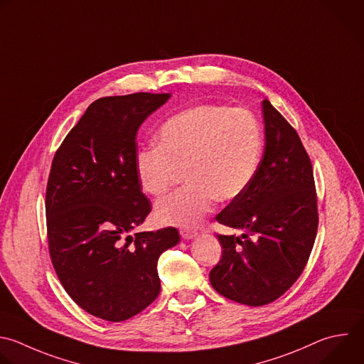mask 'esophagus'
<instances>
[{"label":"esophagus","mask_w":364,"mask_h":364,"mask_svg":"<svg viewBox=\"0 0 364 364\" xmlns=\"http://www.w3.org/2000/svg\"><path fill=\"white\" fill-rule=\"evenodd\" d=\"M180 234H181V237L183 238H186V240H190V238H194V237H197V231L196 230H181L180 231Z\"/></svg>","instance_id":"1"}]
</instances>
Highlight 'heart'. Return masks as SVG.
Wrapping results in <instances>:
<instances>
[{"label":"heart","instance_id":"1","mask_svg":"<svg viewBox=\"0 0 364 364\" xmlns=\"http://www.w3.org/2000/svg\"><path fill=\"white\" fill-rule=\"evenodd\" d=\"M159 146L136 153L137 183L149 196L164 194L184 170L183 188L156 204L160 224L196 227L217 200L243 194L259 170L263 134L245 108L198 104L170 117L157 136Z\"/></svg>","mask_w":364,"mask_h":364}]
</instances>
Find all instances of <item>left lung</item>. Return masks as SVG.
<instances>
[{"label": "left lung", "mask_w": 364, "mask_h": 364, "mask_svg": "<svg viewBox=\"0 0 364 364\" xmlns=\"http://www.w3.org/2000/svg\"><path fill=\"white\" fill-rule=\"evenodd\" d=\"M266 147L255 180L217 214L241 237L217 234L221 260L210 283L221 296L264 306L303 273L317 234L318 213L310 157L289 121L263 100Z\"/></svg>", "instance_id": "1"}]
</instances>
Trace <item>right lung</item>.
Listing matches in <instances>:
<instances>
[{
  "label": "right lung",
  "instance_id": "1",
  "mask_svg": "<svg viewBox=\"0 0 364 364\" xmlns=\"http://www.w3.org/2000/svg\"><path fill=\"white\" fill-rule=\"evenodd\" d=\"M168 98L95 100L53 159L46 191L51 263L68 296L107 321H124L157 299L159 257L180 241L174 227L130 234L151 211L136 177L137 132Z\"/></svg>",
  "mask_w": 364,
  "mask_h": 364
}]
</instances>
